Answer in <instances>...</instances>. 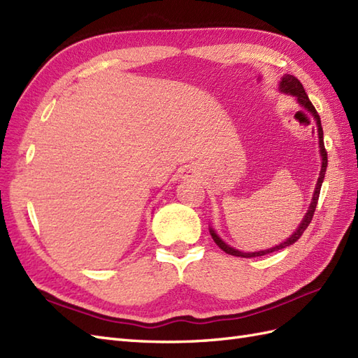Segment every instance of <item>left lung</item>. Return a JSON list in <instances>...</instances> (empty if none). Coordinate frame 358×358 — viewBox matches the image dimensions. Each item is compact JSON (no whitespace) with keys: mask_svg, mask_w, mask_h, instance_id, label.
Segmentation results:
<instances>
[{"mask_svg":"<svg viewBox=\"0 0 358 358\" xmlns=\"http://www.w3.org/2000/svg\"><path fill=\"white\" fill-rule=\"evenodd\" d=\"M280 89L281 92H284V94H290V95H295L298 103L304 107L307 112L310 115L315 116V121H316V125H317V136H319V148H320V157H322V168H320V173H319V178H317V182H316V189H315V194H313V201H311V204L308 207V212L306 213L304 219H302L301 225L298 227V230L293 233L289 239L286 242H282L277 246H273V248H269V250H264V251H259V252H242V251H237L234 248H231V246H228L227 243H224V241H221V237H219L213 228H210V234H212L215 243L221 248L222 251H225L227 254L230 255H236V257H245V259H251V257H260V255H266V254H271L273 251H278V250H282L286 248V246L289 245H293L295 243L299 237L302 236V233L306 231V228L308 227V224L311 222V219H313V215H315V210H316V204H317V199H319V194H320V186H322V181H324V177H325V171H327V164H328V157H327V150H325V145H324V130H322V125H320V117L316 112L315 106L311 104V101L308 99L307 94L304 87H302L301 81L293 77V76H284L281 83H280Z\"/></svg>","mask_w":358,"mask_h":358,"instance_id":"obj_1","label":"left lung"}]
</instances>
